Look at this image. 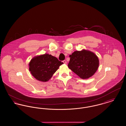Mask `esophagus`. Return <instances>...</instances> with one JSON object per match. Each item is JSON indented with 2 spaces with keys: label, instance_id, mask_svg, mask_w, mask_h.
<instances>
[{
  "label": "esophagus",
  "instance_id": "obj_1",
  "mask_svg": "<svg viewBox=\"0 0 126 126\" xmlns=\"http://www.w3.org/2000/svg\"><path fill=\"white\" fill-rule=\"evenodd\" d=\"M63 63H64V64H66V63H67L65 60H64V61H63Z\"/></svg>",
  "mask_w": 126,
  "mask_h": 126
}]
</instances>
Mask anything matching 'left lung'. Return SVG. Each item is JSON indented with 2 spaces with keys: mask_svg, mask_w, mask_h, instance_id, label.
Returning a JSON list of instances; mask_svg holds the SVG:
<instances>
[{
  "mask_svg": "<svg viewBox=\"0 0 126 126\" xmlns=\"http://www.w3.org/2000/svg\"><path fill=\"white\" fill-rule=\"evenodd\" d=\"M69 57V68L82 79L92 77L99 66L98 56L89 50L83 49L75 51Z\"/></svg>",
  "mask_w": 126,
  "mask_h": 126,
  "instance_id": "obj_1",
  "label": "left lung"
}]
</instances>
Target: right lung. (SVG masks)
<instances>
[{
  "label": "right lung",
  "mask_w": 126,
  "mask_h": 126,
  "mask_svg": "<svg viewBox=\"0 0 126 126\" xmlns=\"http://www.w3.org/2000/svg\"><path fill=\"white\" fill-rule=\"evenodd\" d=\"M63 64L56 57L45 53L33 57L29 63V70L36 79L47 82Z\"/></svg>",
  "instance_id": "1"
}]
</instances>
